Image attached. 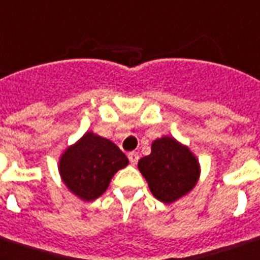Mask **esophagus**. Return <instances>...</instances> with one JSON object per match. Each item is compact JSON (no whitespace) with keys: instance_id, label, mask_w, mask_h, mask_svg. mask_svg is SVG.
<instances>
[{"instance_id":"esophagus-1","label":"esophagus","mask_w":260,"mask_h":260,"mask_svg":"<svg viewBox=\"0 0 260 260\" xmlns=\"http://www.w3.org/2000/svg\"><path fill=\"white\" fill-rule=\"evenodd\" d=\"M128 159H129V162L132 164V165H136L139 161V154L135 151L129 152V154H128Z\"/></svg>"}]
</instances>
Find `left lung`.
<instances>
[{
	"label": "left lung",
	"mask_w": 260,
	"mask_h": 260,
	"mask_svg": "<svg viewBox=\"0 0 260 260\" xmlns=\"http://www.w3.org/2000/svg\"><path fill=\"white\" fill-rule=\"evenodd\" d=\"M138 168L152 195L164 203H172L188 193L201 173L199 162L189 148L169 136L152 142L151 154L143 156Z\"/></svg>",
	"instance_id": "8db88e82"
}]
</instances>
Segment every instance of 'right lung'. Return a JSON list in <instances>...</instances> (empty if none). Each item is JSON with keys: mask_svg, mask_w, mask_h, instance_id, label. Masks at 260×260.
<instances>
[{"mask_svg": "<svg viewBox=\"0 0 260 260\" xmlns=\"http://www.w3.org/2000/svg\"><path fill=\"white\" fill-rule=\"evenodd\" d=\"M128 165V158L116 144L87 132L62 154L59 173L71 191L83 201H94L109 187L118 170Z\"/></svg>", "mask_w": 260, "mask_h": 260, "instance_id": "1", "label": "right lung"}]
</instances>
